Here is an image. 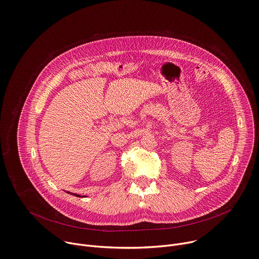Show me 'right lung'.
<instances>
[{"label": "right lung", "mask_w": 259, "mask_h": 259, "mask_svg": "<svg viewBox=\"0 0 259 259\" xmlns=\"http://www.w3.org/2000/svg\"><path fill=\"white\" fill-rule=\"evenodd\" d=\"M69 193V192H68ZM70 195H72V196H76V197H83V196H80V195H77V194H73V193H71Z\"/></svg>", "instance_id": "right-lung-1"}]
</instances>
